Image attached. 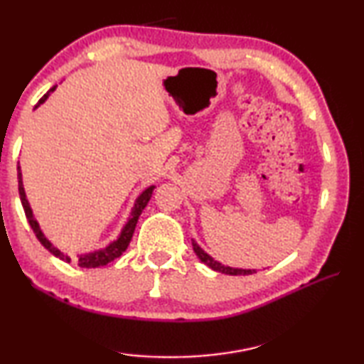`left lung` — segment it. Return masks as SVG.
Instances as JSON below:
<instances>
[{"label": "left lung", "mask_w": 364, "mask_h": 364, "mask_svg": "<svg viewBox=\"0 0 364 364\" xmlns=\"http://www.w3.org/2000/svg\"><path fill=\"white\" fill-rule=\"evenodd\" d=\"M193 249L196 252V255L200 258L202 263H205L207 267H210L212 269L215 271H220V273H225V274H231V276H241V274H252L255 273V269H237V268H231V267H225V264H221L220 262L213 260V258L210 255H207L204 250H202L199 245H197L194 241H193Z\"/></svg>", "instance_id": "left-lung-1"}]
</instances>
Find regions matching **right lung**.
<instances>
[{
	"label": "right lung",
	"mask_w": 364,
	"mask_h": 364,
	"mask_svg": "<svg viewBox=\"0 0 364 364\" xmlns=\"http://www.w3.org/2000/svg\"><path fill=\"white\" fill-rule=\"evenodd\" d=\"M54 90H56V86H53V88L49 90L48 93L41 97V100L38 101V104H36L35 107H38L40 104L45 102L46 97L49 96V93H51V91H54ZM152 191H154V186L147 188L146 191H143V194H141V196L138 197L136 204H134L133 210H132L130 220H128V223H127L125 228H123V230H122V234L119 236V239H117V241H114L112 244H109L106 249L93 252V254L80 255V257H78V264H80V267H82V268H97V267H104V264H107L109 262H112V260H115V258H119V257L123 254V252L127 250V247H128V245H130V241H132V237H133V232H134V228H136L139 215L143 213L144 207L147 205V202H149L151 196H152ZM19 194H21V202H22L23 212H26V217H27V220H28L30 226H32V230H33V232H35L36 239H38L43 247L51 252V254H53L54 257H58V258H60V260H65L67 263H70V258H69V257L64 255L63 252L58 250L56 247H53V244L49 242L48 239L45 237V234L41 232L38 223H36V220L33 218L32 208H30V205H28V200H27V197H26V191H23V186H22V173H21V168H19Z\"/></svg>",
	"instance_id": "add662e5"
}]
</instances>
